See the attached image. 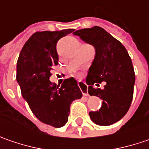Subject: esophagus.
Masks as SVG:
<instances>
[{"label":"esophagus","mask_w":149,"mask_h":149,"mask_svg":"<svg viewBox=\"0 0 149 149\" xmlns=\"http://www.w3.org/2000/svg\"><path fill=\"white\" fill-rule=\"evenodd\" d=\"M78 86L81 88V92L83 96H88V93H87V85L84 82H78Z\"/></svg>","instance_id":"1"}]
</instances>
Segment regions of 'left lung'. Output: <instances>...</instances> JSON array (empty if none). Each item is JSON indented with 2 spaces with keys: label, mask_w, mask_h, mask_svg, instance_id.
Returning <instances> with one entry per match:
<instances>
[{
  "label": "left lung",
  "mask_w": 149,
  "mask_h": 149,
  "mask_svg": "<svg viewBox=\"0 0 149 149\" xmlns=\"http://www.w3.org/2000/svg\"><path fill=\"white\" fill-rule=\"evenodd\" d=\"M73 34L93 45L96 52L86 82L88 93L103 102L99 111L90 112L89 116L97 125H112L125 116L133 100L135 74L132 60L123 45L102 27L84 28ZM102 81L106 82L103 89L94 87Z\"/></svg>",
  "instance_id": "8db88e82"
}]
</instances>
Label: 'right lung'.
<instances>
[{"label":"right lung","mask_w":149,"mask_h":149,"mask_svg":"<svg viewBox=\"0 0 149 149\" xmlns=\"http://www.w3.org/2000/svg\"><path fill=\"white\" fill-rule=\"evenodd\" d=\"M73 31H36L25 43L17 60L16 80L23 98L38 119L55 127L68 123L72 102L82 97L73 77L58 86L49 80L52 67L58 64L56 43Z\"/></svg>","instance_id":"obj_1"}]
</instances>
